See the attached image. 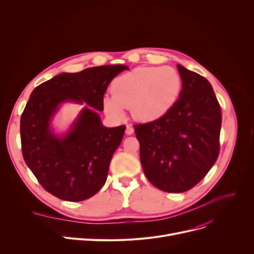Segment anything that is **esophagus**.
Segmentation results:
<instances>
[{"instance_id":"obj_1","label":"esophagus","mask_w":254,"mask_h":254,"mask_svg":"<svg viewBox=\"0 0 254 254\" xmlns=\"http://www.w3.org/2000/svg\"><path fill=\"white\" fill-rule=\"evenodd\" d=\"M126 132H127V135H131V134H134V127H132L131 126H127V129H126Z\"/></svg>"}]
</instances>
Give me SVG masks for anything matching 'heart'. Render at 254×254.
<instances>
[{"label":"heart","mask_w":254,"mask_h":254,"mask_svg":"<svg viewBox=\"0 0 254 254\" xmlns=\"http://www.w3.org/2000/svg\"><path fill=\"white\" fill-rule=\"evenodd\" d=\"M181 88V77L172 66H138L115 79L113 93L104 97V110L111 118L122 120L126 108L131 107L136 118L153 122L173 108Z\"/></svg>","instance_id":"1"}]
</instances>
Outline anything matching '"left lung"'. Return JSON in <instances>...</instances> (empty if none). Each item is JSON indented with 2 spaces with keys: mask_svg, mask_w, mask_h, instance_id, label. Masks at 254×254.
<instances>
[{
  "mask_svg": "<svg viewBox=\"0 0 254 254\" xmlns=\"http://www.w3.org/2000/svg\"><path fill=\"white\" fill-rule=\"evenodd\" d=\"M179 99L154 122L134 126L145 176L167 192L190 190L219 154L221 111L210 82L181 64Z\"/></svg>",
  "mask_w": 254,
  "mask_h": 254,
  "instance_id": "1",
  "label": "left lung"
}]
</instances>
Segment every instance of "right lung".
<instances>
[{
  "instance_id": "add662e5",
  "label": "right lung",
  "mask_w": 254,
  "mask_h": 254,
  "mask_svg": "<svg viewBox=\"0 0 254 254\" xmlns=\"http://www.w3.org/2000/svg\"><path fill=\"white\" fill-rule=\"evenodd\" d=\"M127 69L125 64H112L62 73L31 93L20 118L22 155L39 183L51 194L79 202L103 188L126 126L105 127L98 111L104 110V95L111 80ZM65 101L85 102L90 107L60 136L50 124Z\"/></svg>"
}]
</instances>
